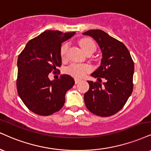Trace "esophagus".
Here are the masks:
<instances>
[{
    "instance_id": "obj_1",
    "label": "esophagus",
    "mask_w": 151,
    "mask_h": 151,
    "mask_svg": "<svg viewBox=\"0 0 151 151\" xmlns=\"http://www.w3.org/2000/svg\"><path fill=\"white\" fill-rule=\"evenodd\" d=\"M74 81H75V83H78L79 82V81H81L80 79H77V78H75V79H74Z\"/></svg>"
}]
</instances>
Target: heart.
I'll return each mask as SVG.
<instances>
[{"mask_svg": "<svg viewBox=\"0 0 151 151\" xmlns=\"http://www.w3.org/2000/svg\"><path fill=\"white\" fill-rule=\"evenodd\" d=\"M79 46H81L83 51L86 52L88 50H95L96 45L91 39H82L79 41ZM68 48V43H65L60 48V56L63 59L65 58L66 52ZM92 70L91 66L88 64H78V63H73L70 65L65 69V72L70 74L72 77L77 78H81L86 74L87 72H90Z\"/></svg>", "mask_w": 151, "mask_h": 151, "instance_id": "b5f03b06", "label": "heart"}]
</instances>
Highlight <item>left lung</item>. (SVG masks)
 Returning a JSON list of instances; mask_svg holds the SVG:
<instances>
[{
  "mask_svg": "<svg viewBox=\"0 0 151 151\" xmlns=\"http://www.w3.org/2000/svg\"><path fill=\"white\" fill-rule=\"evenodd\" d=\"M96 41L102 59L99 68L91 74L97 82L88 81L89 89L84 93V103L90 112L101 117H109L124 107L133 91L134 65L124 43L102 30L83 32ZM101 78L105 80L102 85Z\"/></svg>",
  "mask_w": 151,
  "mask_h": 151,
  "instance_id": "left-lung-1",
  "label": "left lung"
}]
</instances>
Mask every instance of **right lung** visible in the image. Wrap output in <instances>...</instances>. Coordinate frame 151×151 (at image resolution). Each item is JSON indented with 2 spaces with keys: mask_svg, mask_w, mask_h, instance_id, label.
I'll return each instance as SVG.
<instances>
[{
  "mask_svg": "<svg viewBox=\"0 0 151 151\" xmlns=\"http://www.w3.org/2000/svg\"><path fill=\"white\" fill-rule=\"evenodd\" d=\"M75 32L46 31L27 43L17 59V88L19 96L31 111L47 116L63 108L65 93L74 84L68 74L50 81V72L61 66L62 43Z\"/></svg>",
  "mask_w": 151,
  "mask_h": 151,
  "instance_id": "1",
  "label": "right lung"
}]
</instances>
